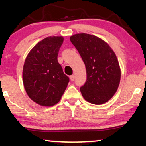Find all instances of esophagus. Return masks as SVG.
I'll use <instances>...</instances> for the list:
<instances>
[{
    "mask_svg": "<svg viewBox=\"0 0 146 146\" xmlns=\"http://www.w3.org/2000/svg\"><path fill=\"white\" fill-rule=\"evenodd\" d=\"M70 79H71V82H73V81H74L75 80V75H71V76H70Z\"/></svg>",
    "mask_w": 146,
    "mask_h": 146,
    "instance_id": "34e87169",
    "label": "esophagus"
}]
</instances>
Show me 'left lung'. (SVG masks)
Segmentation results:
<instances>
[{
	"instance_id": "left-lung-1",
	"label": "left lung",
	"mask_w": 146,
	"mask_h": 146,
	"mask_svg": "<svg viewBox=\"0 0 146 146\" xmlns=\"http://www.w3.org/2000/svg\"><path fill=\"white\" fill-rule=\"evenodd\" d=\"M70 40L86 65L87 79L80 88L83 97L92 104L106 102L116 93L121 79V69L114 51L94 35L75 34Z\"/></svg>"
}]
</instances>
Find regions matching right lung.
<instances>
[{"mask_svg": "<svg viewBox=\"0 0 146 146\" xmlns=\"http://www.w3.org/2000/svg\"><path fill=\"white\" fill-rule=\"evenodd\" d=\"M62 37H48L29 52L23 69L24 88L37 104L52 106L60 101L69 82L57 56Z\"/></svg>", "mask_w": 146, "mask_h": 146, "instance_id": "right-lung-1", "label": "right lung"}]
</instances>
